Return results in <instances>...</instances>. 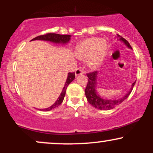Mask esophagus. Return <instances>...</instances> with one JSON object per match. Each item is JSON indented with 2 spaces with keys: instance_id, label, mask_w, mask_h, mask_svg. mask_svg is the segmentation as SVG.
<instances>
[{
  "instance_id": "34e87169",
  "label": "esophagus",
  "mask_w": 153,
  "mask_h": 153,
  "mask_svg": "<svg viewBox=\"0 0 153 153\" xmlns=\"http://www.w3.org/2000/svg\"><path fill=\"white\" fill-rule=\"evenodd\" d=\"M75 76H78V75L83 74V71H82L81 69H80V68H78V69L75 71Z\"/></svg>"
}]
</instances>
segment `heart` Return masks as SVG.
Returning a JSON list of instances; mask_svg holds the SVG:
<instances>
[{
	"mask_svg": "<svg viewBox=\"0 0 153 153\" xmlns=\"http://www.w3.org/2000/svg\"><path fill=\"white\" fill-rule=\"evenodd\" d=\"M107 50L105 39L98 37L86 39L81 42L75 49V55L81 60H87L92 69L98 68L102 62Z\"/></svg>",
	"mask_w": 153,
	"mask_h": 153,
	"instance_id": "obj_1",
	"label": "heart"
}]
</instances>
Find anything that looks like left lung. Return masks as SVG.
<instances>
[{
  "mask_svg": "<svg viewBox=\"0 0 153 153\" xmlns=\"http://www.w3.org/2000/svg\"><path fill=\"white\" fill-rule=\"evenodd\" d=\"M117 37L118 38L119 41L122 42L124 45L127 46L128 48L132 49L131 47L129 45V43L128 42L127 40L124 38L122 37L120 35L117 34ZM98 71H94L93 73H88L87 76L88 78V81L87 86L85 89V94L86 96L88 101L90 103L91 105H92L95 108H98L100 110H110L116 107L117 105L120 104L121 103L123 102L128 96H129V94H131V91H132L133 87H134L135 82H134L131 85V87L130 90L128 91L127 94H125V96H123L122 98L119 99H105V98L101 97L100 95L98 94L97 92V77H98Z\"/></svg>",
  "mask_w": 153,
  "mask_h": 153,
  "instance_id": "left-lung-1",
  "label": "left lung"
}]
</instances>
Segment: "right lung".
I'll return each mask as SVG.
<instances>
[{
    "label": "right lung",
    "instance_id": "1",
    "mask_svg": "<svg viewBox=\"0 0 153 153\" xmlns=\"http://www.w3.org/2000/svg\"><path fill=\"white\" fill-rule=\"evenodd\" d=\"M71 35H62V34H54V33H49V34H46L45 35H41V36H38L36 37H35L31 39V41H34V40H43V41H49L50 42H53L55 44H61V45H66L70 42L71 40ZM75 79V73H69L68 75V78H67L66 82L65 83L64 87L61 92L60 95L58 97V99H57V101L54 102V104H52V106L48 107L46 108H42V109H40L41 111H48L53 108H56V107L59 106L61 103H62L63 99H64L66 93V89L68 88V85H69L71 82L73 81Z\"/></svg>",
    "mask_w": 153,
    "mask_h": 153
}]
</instances>
